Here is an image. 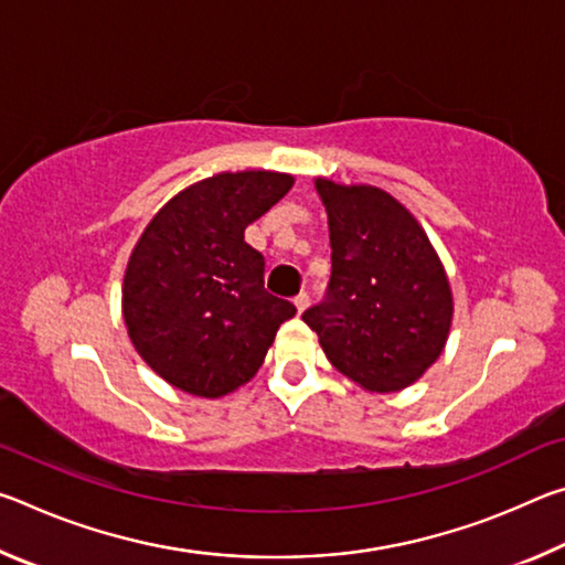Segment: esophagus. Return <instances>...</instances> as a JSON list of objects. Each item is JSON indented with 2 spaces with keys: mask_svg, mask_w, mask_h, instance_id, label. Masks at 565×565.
Masks as SVG:
<instances>
[{
  "mask_svg": "<svg viewBox=\"0 0 565 565\" xmlns=\"http://www.w3.org/2000/svg\"><path fill=\"white\" fill-rule=\"evenodd\" d=\"M294 306H296V311L303 313V311H306V306H309V294H306V291L296 294V296H294Z\"/></svg>",
  "mask_w": 565,
  "mask_h": 565,
  "instance_id": "34e87169",
  "label": "esophagus"
}]
</instances>
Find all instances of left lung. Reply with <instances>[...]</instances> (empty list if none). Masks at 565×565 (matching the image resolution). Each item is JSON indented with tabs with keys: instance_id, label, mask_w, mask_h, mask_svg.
Segmentation results:
<instances>
[{
	"instance_id": "1",
	"label": "left lung",
	"mask_w": 565,
	"mask_h": 565,
	"mask_svg": "<svg viewBox=\"0 0 565 565\" xmlns=\"http://www.w3.org/2000/svg\"><path fill=\"white\" fill-rule=\"evenodd\" d=\"M327 206L331 281L303 311L333 369L371 394L414 384L441 356L454 321L451 284L424 226L371 184L317 177Z\"/></svg>"
}]
</instances>
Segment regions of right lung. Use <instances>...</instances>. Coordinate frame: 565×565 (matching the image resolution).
<instances>
[{"label": "right lung", "instance_id": "add662e5", "mask_svg": "<svg viewBox=\"0 0 565 565\" xmlns=\"http://www.w3.org/2000/svg\"><path fill=\"white\" fill-rule=\"evenodd\" d=\"M291 186L281 171H222L171 196L139 236L121 313L134 349L167 384L222 398L262 369L296 309L264 289V256L244 232Z\"/></svg>", "mask_w": 565, "mask_h": 565}]
</instances>
